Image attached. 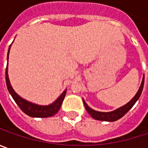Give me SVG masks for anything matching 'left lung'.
I'll return each instance as SVG.
<instances>
[{"label": "left lung", "mask_w": 148, "mask_h": 148, "mask_svg": "<svg viewBox=\"0 0 148 148\" xmlns=\"http://www.w3.org/2000/svg\"><path fill=\"white\" fill-rule=\"evenodd\" d=\"M143 86H144V75L142 80V83L140 86L139 89L138 90V92L134 95V97L131 99L129 102H128L126 105H123L121 107L118 108L114 110L110 111V112H100V111L95 110L93 109H91L88 105L86 103V101L83 99V103L86 107V110L89 113V114L92 117L93 119H96V120H100V121H107V122H114L116 121L118 119H119L120 118H122L127 112H128L133 106L134 104L137 102V100L139 99L140 95L142 94L143 89Z\"/></svg>", "instance_id": "8db88e82"}]
</instances>
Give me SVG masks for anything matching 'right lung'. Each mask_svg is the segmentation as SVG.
<instances>
[{
	"mask_svg": "<svg viewBox=\"0 0 148 148\" xmlns=\"http://www.w3.org/2000/svg\"><path fill=\"white\" fill-rule=\"evenodd\" d=\"M10 47H11V44L10 45L8 49L7 62L9 59V53H10ZM5 82H6V86H7V89H8L10 94L11 95L12 98L14 99L18 106L20 107V110L27 115L33 117V118H48V117L53 116L54 114H56L60 110L61 105L62 104V101H63L66 93V89L60 95V96L58 99L49 105H37V104H34L30 101L26 100L17 94L10 85L8 76V63H7L6 69H5Z\"/></svg>",
	"mask_w": 148,
	"mask_h": 148,
	"instance_id": "right-lung-1",
	"label": "right lung"
}]
</instances>
